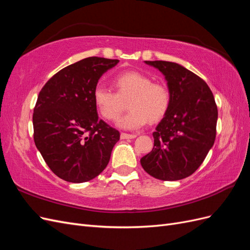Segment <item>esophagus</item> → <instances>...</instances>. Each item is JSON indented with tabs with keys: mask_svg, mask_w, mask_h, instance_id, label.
Returning a JSON list of instances; mask_svg holds the SVG:
<instances>
[{
	"mask_svg": "<svg viewBox=\"0 0 250 250\" xmlns=\"http://www.w3.org/2000/svg\"><path fill=\"white\" fill-rule=\"evenodd\" d=\"M134 138H137V134H129V133H125V132L121 133V139H122V140L134 139Z\"/></svg>",
	"mask_w": 250,
	"mask_h": 250,
	"instance_id": "obj_1",
	"label": "esophagus"
}]
</instances>
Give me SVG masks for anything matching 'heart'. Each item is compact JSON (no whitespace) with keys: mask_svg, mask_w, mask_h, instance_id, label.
<instances>
[{"mask_svg":"<svg viewBox=\"0 0 250 250\" xmlns=\"http://www.w3.org/2000/svg\"><path fill=\"white\" fill-rule=\"evenodd\" d=\"M117 93L97 86L93 93V101L99 115L106 121H116L124 103L130 110L121 118L118 126L123 129H138L150 121H161L168 112L171 94L163 82H152L147 75L138 71H127L119 74L112 80Z\"/></svg>","mask_w":250,"mask_h":250,"instance_id":"obj_1","label":"heart"}]
</instances>
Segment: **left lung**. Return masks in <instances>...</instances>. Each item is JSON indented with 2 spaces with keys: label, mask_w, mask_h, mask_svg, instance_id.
<instances>
[{
  "label": "left lung",
  "mask_w": 250,
  "mask_h": 250,
  "mask_svg": "<svg viewBox=\"0 0 250 250\" xmlns=\"http://www.w3.org/2000/svg\"><path fill=\"white\" fill-rule=\"evenodd\" d=\"M145 63L165 76L171 104L153 132V149L141 158V165L154 178L184 179L199 168L214 145L218 109L213 93L197 75L176 62Z\"/></svg>",
  "instance_id": "obj_1"
}]
</instances>
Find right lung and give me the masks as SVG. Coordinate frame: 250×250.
<instances>
[{"instance_id": "add662e5", "label": "right lung", "mask_w": 250, "mask_h": 250, "mask_svg": "<svg viewBox=\"0 0 250 250\" xmlns=\"http://www.w3.org/2000/svg\"><path fill=\"white\" fill-rule=\"evenodd\" d=\"M118 62L84 58L60 70L40 92L33 112L34 143L59 178L81 184L106 168L120 132L99 120L93 93L102 75Z\"/></svg>"}]
</instances>
